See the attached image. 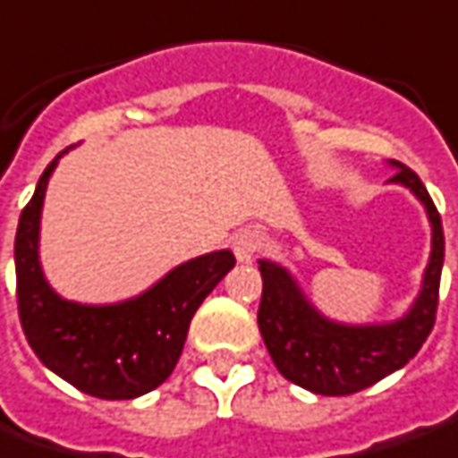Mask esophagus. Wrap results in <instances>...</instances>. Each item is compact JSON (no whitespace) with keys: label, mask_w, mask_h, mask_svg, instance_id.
I'll return each mask as SVG.
<instances>
[{"label":"esophagus","mask_w":458,"mask_h":458,"mask_svg":"<svg viewBox=\"0 0 458 458\" xmlns=\"http://www.w3.org/2000/svg\"><path fill=\"white\" fill-rule=\"evenodd\" d=\"M260 250H263V235H260V230L245 228L233 238V253H235V259L241 260V263H250V260L259 256Z\"/></svg>","instance_id":"34e87169"}]
</instances>
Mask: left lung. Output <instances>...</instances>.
Wrapping results in <instances>:
<instances>
[{
  "mask_svg": "<svg viewBox=\"0 0 458 458\" xmlns=\"http://www.w3.org/2000/svg\"><path fill=\"white\" fill-rule=\"evenodd\" d=\"M390 182L408 187L431 223V259L413 307L395 322L342 324L327 319L299 289L296 278L274 260H259L263 293L259 329L278 372L317 395H350L375 386L413 360L431 335L444 268V228L434 199L413 169L390 162Z\"/></svg>",
  "mask_w": 458,
  "mask_h": 458,
  "instance_id": "1",
  "label": "left lung"
}]
</instances>
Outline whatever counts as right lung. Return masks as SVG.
I'll use <instances>...</instances> for the list:
<instances>
[{
  "mask_svg": "<svg viewBox=\"0 0 458 458\" xmlns=\"http://www.w3.org/2000/svg\"><path fill=\"white\" fill-rule=\"evenodd\" d=\"M68 151V149H65ZM42 172L14 238L17 307L24 337L45 368L81 393L131 401L172 375L205 296L235 266L230 250L180 263L151 289L119 304H78L53 292L40 266V215L57 159Z\"/></svg>",
  "mask_w": 458,
  "mask_h": 458,
  "instance_id": "right-lung-1",
  "label": "right lung"
}]
</instances>
